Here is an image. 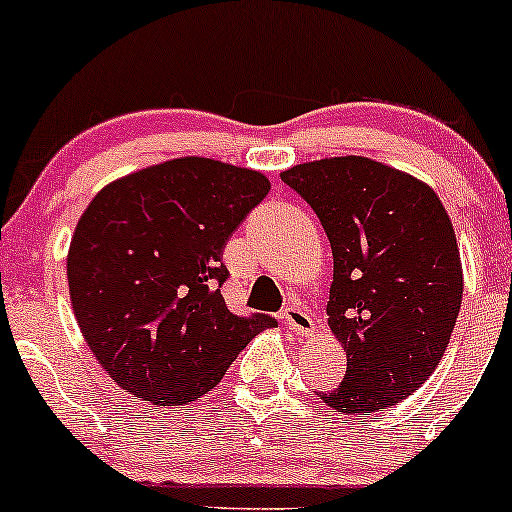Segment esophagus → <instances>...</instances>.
<instances>
[{
	"label": "esophagus",
	"mask_w": 512,
	"mask_h": 512,
	"mask_svg": "<svg viewBox=\"0 0 512 512\" xmlns=\"http://www.w3.org/2000/svg\"><path fill=\"white\" fill-rule=\"evenodd\" d=\"M281 315H284V322L289 325V330L296 332L298 337H310V334L315 332L313 315L305 313V310L298 308V305H289Z\"/></svg>",
	"instance_id": "1"
}]
</instances>
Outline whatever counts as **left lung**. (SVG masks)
I'll use <instances>...</instances> for the list:
<instances>
[{
  "label": "left lung",
  "mask_w": 512,
  "mask_h": 512,
  "mask_svg": "<svg viewBox=\"0 0 512 512\" xmlns=\"http://www.w3.org/2000/svg\"><path fill=\"white\" fill-rule=\"evenodd\" d=\"M281 180L313 207L334 257L327 315L346 375L317 397L344 414L402 402L436 370L460 313L448 211L426 182L363 156L301 163Z\"/></svg>",
  "instance_id": "left-lung-1"
}]
</instances>
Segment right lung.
Masks as SVG:
<instances>
[{
    "instance_id": "obj_1",
    "label": "right lung",
    "mask_w": 512,
    "mask_h": 512,
    "mask_svg": "<svg viewBox=\"0 0 512 512\" xmlns=\"http://www.w3.org/2000/svg\"><path fill=\"white\" fill-rule=\"evenodd\" d=\"M269 187L257 170L185 156L91 199L69 245V298L88 349L129 395L195 402L276 325L233 315L221 296L223 248Z\"/></svg>"
}]
</instances>
